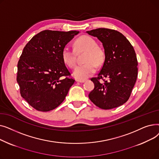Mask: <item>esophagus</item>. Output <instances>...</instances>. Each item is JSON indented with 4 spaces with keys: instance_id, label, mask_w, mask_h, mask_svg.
Listing matches in <instances>:
<instances>
[{
    "instance_id": "esophagus-1",
    "label": "esophagus",
    "mask_w": 159,
    "mask_h": 159,
    "mask_svg": "<svg viewBox=\"0 0 159 159\" xmlns=\"http://www.w3.org/2000/svg\"><path fill=\"white\" fill-rule=\"evenodd\" d=\"M86 80H80V79H77V82H81V83H83V82H86Z\"/></svg>"
}]
</instances>
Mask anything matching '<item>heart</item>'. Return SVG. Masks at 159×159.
I'll list each match as a JSON object with an SVG mask.
<instances>
[{"label": "heart", "instance_id": "obj_1", "mask_svg": "<svg viewBox=\"0 0 159 159\" xmlns=\"http://www.w3.org/2000/svg\"><path fill=\"white\" fill-rule=\"evenodd\" d=\"M75 50L77 53L86 52L84 64L79 66L73 71V76L77 79H86L95 73L97 66H101L104 63L105 53L104 50L97 46V42L91 37L82 35L74 42ZM62 58L66 65L70 68L76 66V53L73 49L65 47L62 51Z\"/></svg>", "mask_w": 159, "mask_h": 159}]
</instances>
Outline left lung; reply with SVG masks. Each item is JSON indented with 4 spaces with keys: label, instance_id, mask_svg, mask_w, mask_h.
Wrapping results in <instances>:
<instances>
[{
    "label": "left lung",
    "instance_id": "8db88e82",
    "mask_svg": "<svg viewBox=\"0 0 159 159\" xmlns=\"http://www.w3.org/2000/svg\"><path fill=\"white\" fill-rule=\"evenodd\" d=\"M87 33L102 42L105 53L101 71L91 79L95 87L89 98L103 110L119 107L128 101L137 80L138 61L134 48L115 30L97 28Z\"/></svg>",
    "mask_w": 159,
    "mask_h": 159
}]
</instances>
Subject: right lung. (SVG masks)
<instances>
[{
    "label": "right lung",
    "mask_w": 159,
    "mask_h": 159,
    "mask_svg": "<svg viewBox=\"0 0 159 159\" xmlns=\"http://www.w3.org/2000/svg\"><path fill=\"white\" fill-rule=\"evenodd\" d=\"M79 31L44 30L24 47L16 81L22 97L37 111H49L65 99L75 80L62 58L65 46Z\"/></svg>",
    "instance_id": "obj_1"
}]
</instances>
